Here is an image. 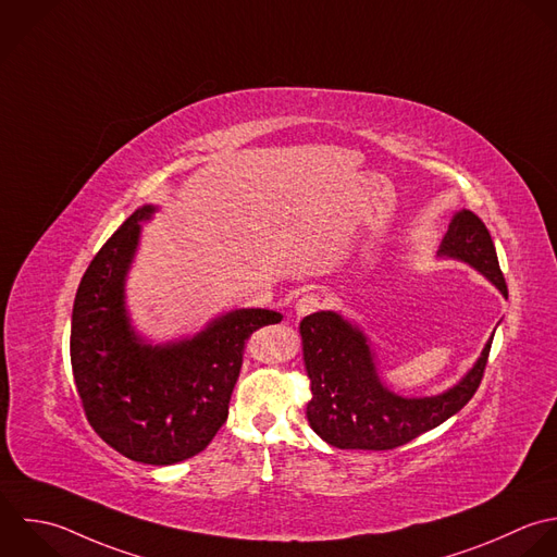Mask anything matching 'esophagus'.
Returning a JSON list of instances; mask_svg holds the SVG:
<instances>
[{
    "label": "esophagus",
    "mask_w": 557,
    "mask_h": 557,
    "mask_svg": "<svg viewBox=\"0 0 557 557\" xmlns=\"http://www.w3.org/2000/svg\"><path fill=\"white\" fill-rule=\"evenodd\" d=\"M321 306H323V299H321L319 293H306V295H301V297L297 299L295 310H297L299 317H306V314L317 312Z\"/></svg>",
    "instance_id": "esophagus-1"
}]
</instances>
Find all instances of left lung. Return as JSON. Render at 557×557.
<instances>
[{
	"label": "left lung",
	"mask_w": 557,
	"mask_h": 557,
	"mask_svg": "<svg viewBox=\"0 0 557 557\" xmlns=\"http://www.w3.org/2000/svg\"><path fill=\"white\" fill-rule=\"evenodd\" d=\"M438 256L456 258L486 275L504 297L508 284L484 221L471 212L454 214ZM312 399L308 421L332 447L388 451L438 428L478 393L493 336L475 367L436 397L408 399L391 393L377 375L367 336L336 312H314L299 325Z\"/></svg>",
	"instance_id": "1"
}]
</instances>
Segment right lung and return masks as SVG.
Returning <instances> with one entry per match:
<instances>
[{
	"label": "right lung",
	"mask_w": 557,
	"mask_h": 557,
	"mask_svg": "<svg viewBox=\"0 0 557 557\" xmlns=\"http://www.w3.org/2000/svg\"><path fill=\"white\" fill-rule=\"evenodd\" d=\"M153 210L138 208L90 260L71 314V369L97 436L134 462L166 467L210 445L227 421L249 336L282 314L243 308L193 338L145 345L127 319L125 275Z\"/></svg>",
	"instance_id": "obj_1"
}]
</instances>
